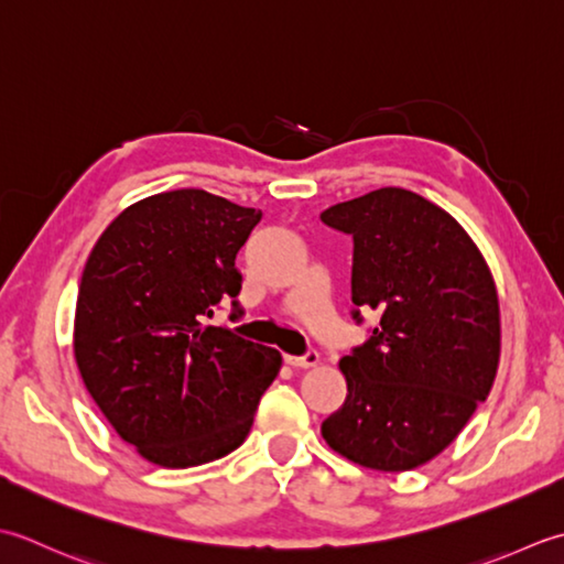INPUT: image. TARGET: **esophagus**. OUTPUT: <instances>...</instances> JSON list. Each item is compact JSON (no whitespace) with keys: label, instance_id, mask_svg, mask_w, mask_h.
<instances>
[{"label":"esophagus","instance_id":"esophagus-1","mask_svg":"<svg viewBox=\"0 0 564 564\" xmlns=\"http://www.w3.org/2000/svg\"><path fill=\"white\" fill-rule=\"evenodd\" d=\"M284 362L292 365V367H314L318 362V350L316 348H308L304 355H284Z\"/></svg>","mask_w":564,"mask_h":564}]
</instances>
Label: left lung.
Listing matches in <instances>:
<instances>
[{
    "instance_id": "8db88e82",
    "label": "left lung",
    "mask_w": 564,
    "mask_h": 564,
    "mask_svg": "<svg viewBox=\"0 0 564 564\" xmlns=\"http://www.w3.org/2000/svg\"><path fill=\"white\" fill-rule=\"evenodd\" d=\"M321 221L352 238V321L370 338L340 360L348 397L321 423L333 451L406 473L443 453L499 367V296L485 258L441 206L382 187Z\"/></svg>"
}]
</instances>
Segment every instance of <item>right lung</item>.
<instances>
[{
	"label": "right lung",
	"instance_id": "1",
	"mask_svg": "<svg viewBox=\"0 0 564 564\" xmlns=\"http://www.w3.org/2000/svg\"><path fill=\"white\" fill-rule=\"evenodd\" d=\"M260 209L175 189L121 212L91 248L75 308V360L126 443L160 467H194L246 441L282 355L206 326L238 304L236 256Z\"/></svg>",
	"mask_w": 564,
	"mask_h": 564
}]
</instances>
